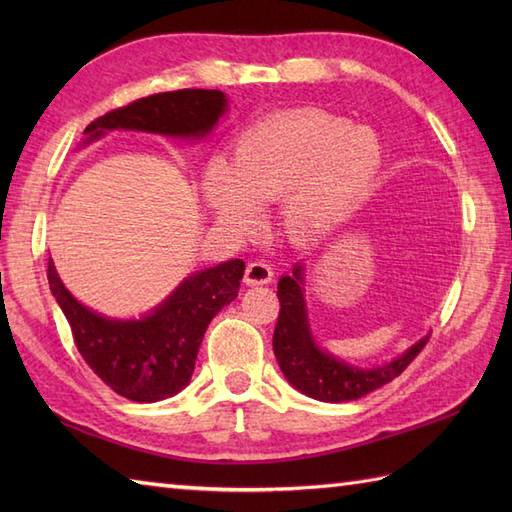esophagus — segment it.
<instances>
[{
  "label": "esophagus",
  "instance_id": "34e87169",
  "mask_svg": "<svg viewBox=\"0 0 512 512\" xmlns=\"http://www.w3.org/2000/svg\"><path fill=\"white\" fill-rule=\"evenodd\" d=\"M270 279H273V268H270V264L262 262V259L248 262L244 273V281L248 286H264Z\"/></svg>",
  "mask_w": 512,
  "mask_h": 512
}]
</instances>
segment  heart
Wrapping results in <instances>:
<instances>
[{
	"label": "heart",
	"instance_id": "heart-1",
	"mask_svg": "<svg viewBox=\"0 0 512 512\" xmlns=\"http://www.w3.org/2000/svg\"><path fill=\"white\" fill-rule=\"evenodd\" d=\"M378 167L380 143L367 129L319 112L275 116L235 138L226 167L206 169L202 195L237 231L257 224V206L279 202L286 235L314 244L358 209Z\"/></svg>",
	"mask_w": 512,
	"mask_h": 512
}]
</instances>
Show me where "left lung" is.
I'll return each instance as SVG.
<instances>
[{
    "instance_id": "1",
    "label": "left lung",
    "mask_w": 512,
    "mask_h": 512,
    "mask_svg": "<svg viewBox=\"0 0 512 512\" xmlns=\"http://www.w3.org/2000/svg\"><path fill=\"white\" fill-rule=\"evenodd\" d=\"M301 266L279 279V317L273 334V350L281 372L303 394L323 402H347L363 398L369 391L391 383L416 358L429 336L407 350L396 361L376 369H356L321 352L312 341L303 301Z\"/></svg>"
}]
</instances>
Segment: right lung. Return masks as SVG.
<instances>
[{"label":"right lung","mask_w":512,"mask_h":512,"mask_svg":"<svg viewBox=\"0 0 512 512\" xmlns=\"http://www.w3.org/2000/svg\"><path fill=\"white\" fill-rule=\"evenodd\" d=\"M220 90H176L138 99L96 118L85 134L94 140L107 129H140L169 136H204L222 116ZM242 259H231L189 277L173 295L140 321H112L76 301L48 262L52 295L68 319L74 343L94 374L118 396L158 402L189 385L202 336L211 319L237 297Z\"/></svg>","instance_id":"right-lung-1"}]
</instances>
